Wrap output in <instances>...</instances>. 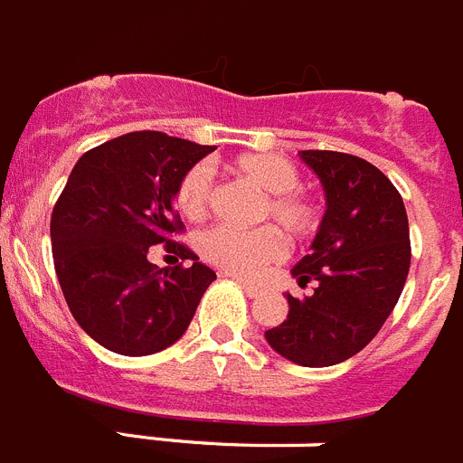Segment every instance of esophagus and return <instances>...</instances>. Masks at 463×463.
<instances>
[{"mask_svg": "<svg viewBox=\"0 0 463 463\" xmlns=\"http://www.w3.org/2000/svg\"><path fill=\"white\" fill-rule=\"evenodd\" d=\"M239 283H241V286H243V290L248 292V298H260V295H262V288L255 286V283H250V280L239 279Z\"/></svg>", "mask_w": 463, "mask_h": 463, "instance_id": "34e87169", "label": "esophagus"}]
</instances>
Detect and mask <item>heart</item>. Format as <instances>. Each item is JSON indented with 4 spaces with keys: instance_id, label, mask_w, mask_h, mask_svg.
I'll return each mask as SVG.
<instances>
[{
    "instance_id": "obj_1",
    "label": "heart",
    "mask_w": 463,
    "mask_h": 463,
    "mask_svg": "<svg viewBox=\"0 0 463 463\" xmlns=\"http://www.w3.org/2000/svg\"><path fill=\"white\" fill-rule=\"evenodd\" d=\"M227 171L264 192L258 220H271L292 241H304L318 232L323 220L321 203L299 189L298 165L280 154L246 152L227 161ZM213 175L203 164L192 165L175 187V205L187 220L199 222L211 213ZM205 262L227 274L255 279L269 264L286 255V241L271 224L239 232L232 227H213L199 239Z\"/></svg>"
}]
</instances>
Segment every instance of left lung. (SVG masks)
<instances>
[{
    "label": "left lung",
    "mask_w": 463,
    "mask_h": 463,
    "mask_svg": "<svg viewBox=\"0 0 463 463\" xmlns=\"http://www.w3.org/2000/svg\"><path fill=\"white\" fill-rule=\"evenodd\" d=\"M326 189L321 229L292 269L309 298L288 295V318L264 333L271 349L304 367L342 363L373 342L401 298L410 271V227L402 196L370 161L304 149Z\"/></svg>",
    "instance_id": "left-lung-1"
}]
</instances>
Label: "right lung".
I'll list each match as a JSON object with an SVG mask.
<instances>
[{
    "label": "right lung",
    "mask_w": 463,
    "mask_h": 463,
    "mask_svg": "<svg viewBox=\"0 0 463 463\" xmlns=\"http://www.w3.org/2000/svg\"><path fill=\"white\" fill-rule=\"evenodd\" d=\"M161 130L102 142L77 161L51 215L55 274L74 321L105 349L149 355L183 337L215 271L173 241L184 224L173 199L180 177L213 152ZM164 242L184 268L146 260Z\"/></svg>",
    "instance_id": "1"
}]
</instances>
